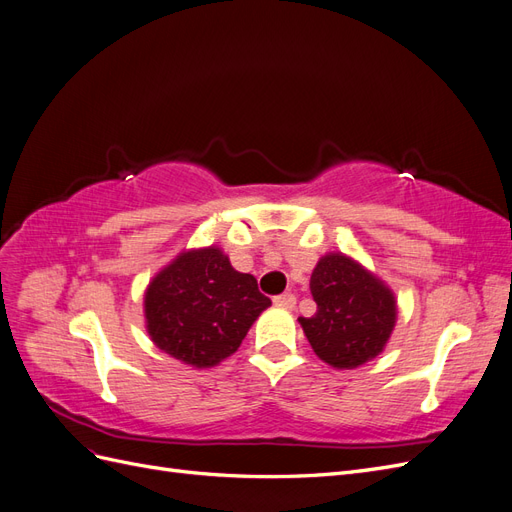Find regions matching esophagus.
<instances>
[{"label":"esophagus","instance_id":"1","mask_svg":"<svg viewBox=\"0 0 512 512\" xmlns=\"http://www.w3.org/2000/svg\"><path fill=\"white\" fill-rule=\"evenodd\" d=\"M273 303L277 307H286V309H292L294 305H297V297H294L292 292H284V294H277V297L273 299Z\"/></svg>","mask_w":512,"mask_h":512}]
</instances>
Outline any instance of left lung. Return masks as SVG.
<instances>
[{
  "mask_svg": "<svg viewBox=\"0 0 512 512\" xmlns=\"http://www.w3.org/2000/svg\"><path fill=\"white\" fill-rule=\"evenodd\" d=\"M309 290L318 309L299 322L324 363L354 369L382 352L393 333L397 307L393 292L378 277L344 254H329L316 265Z\"/></svg>",
  "mask_w": 512,
  "mask_h": 512,
  "instance_id": "1",
  "label": "left lung"
}]
</instances>
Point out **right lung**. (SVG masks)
<instances>
[{
    "label": "right lung",
    "mask_w": 512,
    "mask_h": 512,
    "mask_svg": "<svg viewBox=\"0 0 512 512\" xmlns=\"http://www.w3.org/2000/svg\"><path fill=\"white\" fill-rule=\"evenodd\" d=\"M271 299L256 277L232 269L218 247L192 250L162 269L145 292L147 331L160 350L192 367L235 352Z\"/></svg>",
    "instance_id": "add662e5"
}]
</instances>
